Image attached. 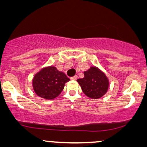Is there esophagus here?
Wrapping results in <instances>:
<instances>
[{"label":"esophagus","instance_id":"34e87169","mask_svg":"<svg viewBox=\"0 0 147 147\" xmlns=\"http://www.w3.org/2000/svg\"><path fill=\"white\" fill-rule=\"evenodd\" d=\"M71 80H76L78 79V76H73V77H71V78H70Z\"/></svg>","mask_w":147,"mask_h":147}]
</instances>
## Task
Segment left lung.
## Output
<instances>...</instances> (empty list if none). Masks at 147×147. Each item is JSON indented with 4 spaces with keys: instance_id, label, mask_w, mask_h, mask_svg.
Segmentation results:
<instances>
[{
    "instance_id": "obj_1",
    "label": "left lung",
    "mask_w": 147,
    "mask_h": 147,
    "mask_svg": "<svg viewBox=\"0 0 147 147\" xmlns=\"http://www.w3.org/2000/svg\"><path fill=\"white\" fill-rule=\"evenodd\" d=\"M82 91L92 99H98L108 91L109 81L103 72L98 68L91 67L84 71V78L77 80Z\"/></svg>"
}]
</instances>
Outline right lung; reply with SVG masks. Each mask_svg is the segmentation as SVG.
<instances>
[{
	"label": "right lung",
	"mask_w": 147,
	"mask_h": 147,
	"mask_svg": "<svg viewBox=\"0 0 147 147\" xmlns=\"http://www.w3.org/2000/svg\"><path fill=\"white\" fill-rule=\"evenodd\" d=\"M69 81L65 74L55 67H45L36 74L33 80L34 91L41 98L52 100L63 91L66 82Z\"/></svg>",
	"instance_id": "right-lung-1"
}]
</instances>
